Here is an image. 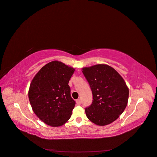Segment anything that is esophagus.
Wrapping results in <instances>:
<instances>
[{
  "mask_svg": "<svg viewBox=\"0 0 157 157\" xmlns=\"http://www.w3.org/2000/svg\"><path fill=\"white\" fill-rule=\"evenodd\" d=\"M76 104H77L78 105H81V101L80 99H78V100H76Z\"/></svg>",
  "mask_w": 157,
  "mask_h": 157,
  "instance_id": "34e87169",
  "label": "esophagus"
}]
</instances>
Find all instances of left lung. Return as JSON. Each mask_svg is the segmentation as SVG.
Here are the masks:
<instances>
[{
    "mask_svg": "<svg viewBox=\"0 0 157 157\" xmlns=\"http://www.w3.org/2000/svg\"><path fill=\"white\" fill-rule=\"evenodd\" d=\"M92 91L93 101L85 108L87 117L100 126L110 124L123 113L129 99V89L111 66L98 64L82 68Z\"/></svg>",
    "mask_w": 157,
    "mask_h": 157,
    "instance_id": "obj_1",
    "label": "left lung"
}]
</instances>
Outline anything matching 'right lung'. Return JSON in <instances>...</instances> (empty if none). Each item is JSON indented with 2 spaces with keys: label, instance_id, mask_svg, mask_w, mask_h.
I'll list each match as a JSON object with an SVG mask.
<instances>
[{
  "label": "right lung",
  "instance_id": "1",
  "mask_svg": "<svg viewBox=\"0 0 157 157\" xmlns=\"http://www.w3.org/2000/svg\"><path fill=\"white\" fill-rule=\"evenodd\" d=\"M75 72L58 61L44 66L30 83V103L35 114L52 127L65 124L72 115L75 101L70 95L68 82Z\"/></svg>",
  "mask_w": 157,
  "mask_h": 157
}]
</instances>
